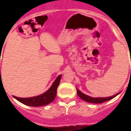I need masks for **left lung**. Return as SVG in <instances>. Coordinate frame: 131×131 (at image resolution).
Segmentation results:
<instances>
[{
    "mask_svg": "<svg viewBox=\"0 0 131 131\" xmlns=\"http://www.w3.org/2000/svg\"><path fill=\"white\" fill-rule=\"evenodd\" d=\"M77 93H78V95L80 96L82 100H84L85 101L88 102V103H102L103 102L107 101L109 100L112 99L113 98H114L115 96L118 95V94H115V95L112 96H110V97H105V98H93L91 97V96H87L86 94H84V93H82V92H80L79 90L77 88Z\"/></svg>",
    "mask_w": 131,
    "mask_h": 131,
    "instance_id": "left-lung-1",
    "label": "left lung"
}]
</instances>
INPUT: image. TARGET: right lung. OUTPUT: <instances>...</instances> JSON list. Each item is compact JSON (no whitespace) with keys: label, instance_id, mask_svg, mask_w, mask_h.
Listing matches in <instances>:
<instances>
[{"label":"right lung","instance_id":"1","mask_svg":"<svg viewBox=\"0 0 131 131\" xmlns=\"http://www.w3.org/2000/svg\"><path fill=\"white\" fill-rule=\"evenodd\" d=\"M61 75H59L47 92L42 94L41 95L30 98H19L13 96L18 101L26 105L38 107V106H44L48 105L53 101L57 94V88L58 86L61 79Z\"/></svg>","mask_w":131,"mask_h":131}]
</instances>
